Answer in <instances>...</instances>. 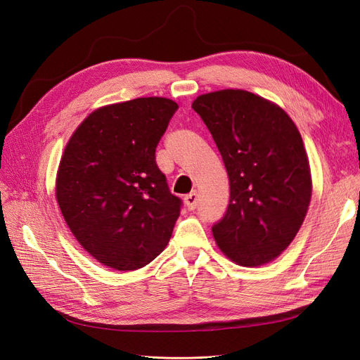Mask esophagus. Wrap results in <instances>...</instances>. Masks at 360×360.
I'll return each mask as SVG.
<instances>
[{
    "label": "esophagus",
    "mask_w": 360,
    "mask_h": 360,
    "mask_svg": "<svg viewBox=\"0 0 360 360\" xmlns=\"http://www.w3.org/2000/svg\"><path fill=\"white\" fill-rule=\"evenodd\" d=\"M184 204H186L188 210H195V209H197V205H198V193L193 191L189 195H186V197H184Z\"/></svg>",
    "instance_id": "esophagus-1"
}]
</instances>
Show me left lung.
<instances>
[{
    "mask_svg": "<svg viewBox=\"0 0 360 360\" xmlns=\"http://www.w3.org/2000/svg\"><path fill=\"white\" fill-rule=\"evenodd\" d=\"M230 179V204L213 228L222 254L243 267L278 258L308 213L312 177L297 126L275 102L226 89L192 102Z\"/></svg>",
    "mask_w": 360,
    "mask_h": 360,
    "instance_id": "1",
    "label": "left lung"
}]
</instances>
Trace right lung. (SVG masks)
<instances>
[{
	"mask_svg": "<svg viewBox=\"0 0 360 360\" xmlns=\"http://www.w3.org/2000/svg\"><path fill=\"white\" fill-rule=\"evenodd\" d=\"M177 108L156 96L101 106L64 147L57 202L78 243L106 267L141 269L169 242L181 201L155 151Z\"/></svg>",
	"mask_w": 360,
	"mask_h": 360,
	"instance_id": "right-lung-1",
	"label": "right lung"
}]
</instances>
